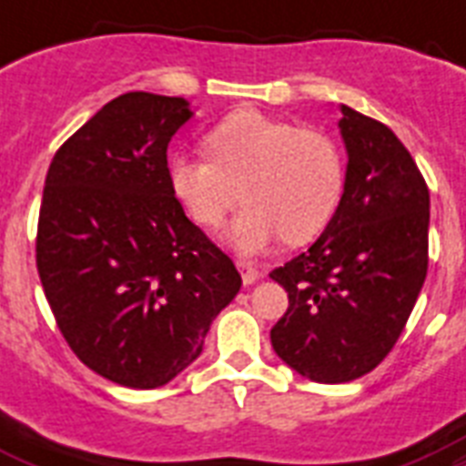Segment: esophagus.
<instances>
[{
	"mask_svg": "<svg viewBox=\"0 0 466 466\" xmlns=\"http://www.w3.org/2000/svg\"><path fill=\"white\" fill-rule=\"evenodd\" d=\"M237 268H239L241 280H244V285H254L256 280L261 278V270L256 268V266L251 261H237Z\"/></svg>",
	"mask_w": 466,
	"mask_h": 466,
	"instance_id": "34e87169",
	"label": "esophagus"
}]
</instances>
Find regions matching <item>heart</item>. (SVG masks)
Wrapping results in <instances>:
<instances>
[{
  "label": "heart",
  "mask_w": 466,
  "mask_h": 466,
  "mask_svg": "<svg viewBox=\"0 0 466 466\" xmlns=\"http://www.w3.org/2000/svg\"><path fill=\"white\" fill-rule=\"evenodd\" d=\"M208 157H174L168 178L200 227L215 229L244 198L229 229L239 251L254 254L283 237L305 244L324 232L346 183L331 135L241 108L205 135Z\"/></svg>",
  "instance_id": "1"
}]
</instances>
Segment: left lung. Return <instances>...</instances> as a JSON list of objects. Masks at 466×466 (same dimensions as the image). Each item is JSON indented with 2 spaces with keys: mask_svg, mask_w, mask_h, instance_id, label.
<instances>
[{
  "mask_svg": "<svg viewBox=\"0 0 466 466\" xmlns=\"http://www.w3.org/2000/svg\"><path fill=\"white\" fill-rule=\"evenodd\" d=\"M346 186L305 254L270 273L288 311L270 329L276 353L321 384L358 380L390 355L428 273L431 196L390 127L340 106Z\"/></svg>",
  "mask_w": 466,
  "mask_h": 466,
  "instance_id": "obj_1",
  "label": "left lung"
}]
</instances>
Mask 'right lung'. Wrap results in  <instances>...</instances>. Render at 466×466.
<instances>
[{
    "mask_svg": "<svg viewBox=\"0 0 466 466\" xmlns=\"http://www.w3.org/2000/svg\"><path fill=\"white\" fill-rule=\"evenodd\" d=\"M188 101L127 91L55 152L35 266L72 353L116 384L155 390L203 350L241 288L232 258L186 218L167 147Z\"/></svg>",
    "mask_w": 466,
    "mask_h": 466,
    "instance_id": "1",
    "label": "right lung"
}]
</instances>
